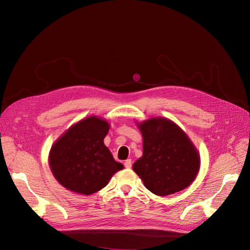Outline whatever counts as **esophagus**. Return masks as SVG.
I'll use <instances>...</instances> for the list:
<instances>
[{
  "mask_svg": "<svg viewBox=\"0 0 250 250\" xmlns=\"http://www.w3.org/2000/svg\"><path fill=\"white\" fill-rule=\"evenodd\" d=\"M124 166H125V168H127V169H129V168H131V160H126L125 162H124Z\"/></svg>",
  "mask_w": 250,
  "mask_h": 250,
  "instance_id": "esophagus-1",
  "label": "esophagus"
}]
</instances>
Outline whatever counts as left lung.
Wrapping results in <instances>:
<instances>
[{
  "mask_svg": "<svg viewBox=\"0 0 250 250\" xmlns=\"http://www.w3.org/2000/svg\"><path fill=\"white\" fill-rule=\"evenodd\" d=\"M143 135V156L132 166L150 192L167 196L193 183L200 158L192 142L180 128L163 118L139 125Z\"/></svg>",
  "mask_w": 250,
  "mask_h": 250,
  "instance_id": "obj_1",
  "label": "left lung"
}]
</instances>
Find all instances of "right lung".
<instances>
[{
  "mask_svg": "<svg viewBox=\"0 0 250 250\" xmlns=\"http://www.w3.org/2000/svg\"><path fill=\"white\" fill-rule=\"evenodd\" d=\"M108 130L106 121L89 117L72 126L56 141L49 163L60 185L75 193L92 195L123 169L103 143Z\"/></svg>",
  "mask_w": 250,
  "mask_h": 250,
  "instance_id": "obj_1",
  "label": "right lung"
}]
</instances>
